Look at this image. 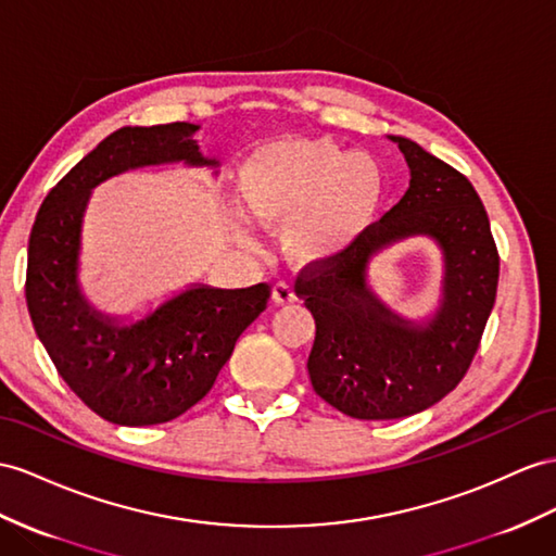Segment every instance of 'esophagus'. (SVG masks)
Here are the masks:
<instances>
[{
	"instance_id": "34e87169",
	"label": "esophagus",
	"mask_w": 556,
	"mask_h": 556,
	"mask_svg": "<svg viewBox=\"0 0 556 556\" xmlns=\"http://www.w3.org/2000/svg\"><path fill=\"white\" fill-rule=\"evenodd\" d=\"M273 301H275V305H291L295 301V291L291 283L277 281L273 287Z\"/></svg>"
}]
</instances>
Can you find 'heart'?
Listing matches in <instances>:
<instances>
[{"instance_id":"b5f03b06","label":"heart","mask_w":556,"mask_h":556,"mask_svg":"<svg viewBox=\"0 0 556 556\" xmlns=\"http://www.w3.org/2000/svg\"><path fill=\"white\" fill-rule=\"evenodd\" d=\"M237 190L255 223L283 230L295 261L329 263L371 230L388 178L374 156L331 138H279L247 156Z\"/></svg>"}]
</instances>
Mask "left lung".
<instances>
[{
    "label": "left lung",
    "mask_w": 556,
    "mask_h": 556,
    "mask_svg": "<svg viewBox=\"0 0 556 556\" xmlns=\"http://www.w3.org/2000/svg\"><path fill=\"white\" fill-rule=\"evenodd\" d=\"M410 168L408 190L357 244L305 267L295 287L317 324L307 371L340 414L394 420L420 414L458 386L475 359L495 303L501 258L486 208L460 170L418 142L390 136ZM408 236L432 238L445 261L440 305L406 320L367 287V265Z\"/></svg>",
    "instance_id": "left-lung-1"
}]
</instances>
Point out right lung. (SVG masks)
Masks as SVG:
<instances>
[{
    "label": "right lung",
    "mask_w": 556,
    "mask_h": 556,
    "mask_svg": "<svg viewBox=\"0 0 556 556\" xmlns=\"http://www.w3.org/2000/svg\"><path fill=\"white\" fill-rule=\"evenodd\" d=\"M197 131V124L174 122L110 134L47 194L30 232L25 298L35 331L70 390L115 425L168 422L204 400L237 338L267 307V283H192L142 319L124 321L96 309L79 287L91 190L138 166L218 168L199 152Z\"/></svg>",
    "instance_id": "add662e5"
}]
</instances>
